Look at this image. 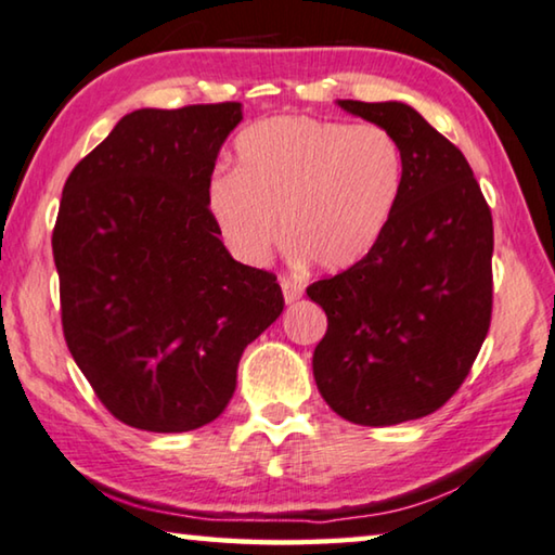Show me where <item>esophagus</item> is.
Instances as JSON below:
<instances>
[{
  "label": "esophagus",
  "mask_w": 555,
  "mask_h": 555,
  "mask_svg": "<svg viewBox=\"0 0 555 555\" xmlns=\"http://www.w3.org/2000/svg\"><path fill=\"white\" fill-rule=\"evenodd\" d=\"M280 287H283V295H285V302L287 305H293V302H297L302 297V285L295 283V280H291V278L280 280Z\"/></svg>",
  "instance_id": "obj_1"
}]
</instances>
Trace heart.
I'll return each mask as SVG.
<instances>
[{
	"mask_svg": "<svg viewBox=\"0 0 555 555\" xmlns=\"http://www.w3.org/2000/svg\"><path fill=\"white\" fill-rule=\"evenodd\" d=\"M235 159V172L212 178L207 205L230 250L250 264L285 235L312 268L348 270L371 255L403 190V150L377 125L262 119L240 134Z\"/></svg>",
	"mask_w": 555,
	"mask_h": 555,
	"instance_id": "1",
	"label": "heart"
}]
</instances>
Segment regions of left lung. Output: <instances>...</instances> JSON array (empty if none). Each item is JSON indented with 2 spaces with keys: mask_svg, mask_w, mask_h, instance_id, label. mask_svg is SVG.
Segmentation results:
<instances>
[{
  "mask_svg": "<svg viewBox=\"0 0 555 555\" xmlns=\"http://www.w3.org/2000/svg\"><path fill=\"white\" fill-rule=\"evenodd\" d=\"M403 150V190L365 260L318 280L327 315L312 352L320 396L345 421L398 425L461 388L493 310V218L463 152L403 102L337 100Z\"/></svg>",
  "mask_w": 555,
  "mask_h": 555,
  "instance_id": "1",
  "label": "left lung"
}]
</instances>
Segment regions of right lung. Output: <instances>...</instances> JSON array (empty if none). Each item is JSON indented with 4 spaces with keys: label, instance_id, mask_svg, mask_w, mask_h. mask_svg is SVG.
I'll use <instances>...</instances> for the list:
<instances>
[{
    "label": "right lung",
    "instance_id": "add662e5",
    "mask_svg": "<svg viewBox=\"0 0 555 555\" xmlns=\"http://www.w3.org/2000/svg\"><path fill=\"white\" fill-rule=\"evenodd\" d=\"M243 104L134 109L64 182L52 235L67 348L104 408L150 433L212 423L283 312L272 272L232 260L207 205Z\"/></svg>",
    "mask_w": 555,
    "mask_h": 555
}]
</instances>
